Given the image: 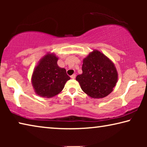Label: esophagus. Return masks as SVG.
Returning <instances> with one entry per match:
<instances>
[{
  "instance_id": "esophagus-1",
  "label": "esophagus",
  "mask_w": 147,
  "mask_h": 147,
  "mask_svg": "<svg viewBox=\"0 0 147 147\" xmlns=\"http://www.w3.org/2000/svg\"><path fill=\"white\" fill-rule=\"evenodd\" d=\"M71 78H72V79H74L76 78V74H73V75H71Z\"/></svg>"
}]
</instances>
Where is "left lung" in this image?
Here are the masks:
<instances>
[{
  "instance_id": "obj_1",
  "label": "left lung",
  "mask_w": 147,
  "mask_h": 147,
  "mask_svg": "<svg viewBox=\"0 0 147 147\" xmlns=\"http://www.w3.org/2000/svg\"><path fill=\"white\" fill-rule=\"evenodd\" d=\"M82 74L76 76L81 89L93 98H102L113 91L117 82L115 65L106 55L94 50L83 59Z\"/></svg>"
}]
</instances>
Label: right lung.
I'll return each mask as SVG.
<instances>
[{"mask_svg":"<svg viewBox=\"0 0 147 147\" xmlns=\"http://www.w3.org/2000/svg\"><path fill=\"white\" fill-rule=\"evenodd\" d=\"M58 58L54 53L45 54L35 67L32 75V84L36 93L43 98H51L63 90L70 80L64 68L58 65Z\"/></svg>","mask_w":147,"mask_h":147,"instance_id":"1","label":"right lung"}]
</instances>
